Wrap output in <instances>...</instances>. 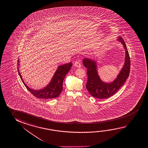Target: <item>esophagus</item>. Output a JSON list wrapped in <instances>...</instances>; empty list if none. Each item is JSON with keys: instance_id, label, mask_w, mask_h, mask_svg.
<instances>
[{"instance_id": "obj_1", "label": "esophagus", "mask_w": 148, "mask_h": 148, "mask_svg": "<svg viewBox=\"0 0 148 148\" xmlns=\"http://www.w3.org/2000/svg\"><path fill=\"white\" fill-rule=\"evenodd\" d=\"M74 66L76 67V68H80L81 67V63L79 61H76L74 63Z\"/></svg>"}]
</instances>
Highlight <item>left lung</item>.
Returning <instances> with one entry per match:
<instances>
[{"instance_id":"8db88e82","label":"left lung","mask_w":148,"mask_h":148,"mask_svg":"<svg viewBox=\"0 0 148 148\" xmlns=\"http://www.w3.org/2000/svg\"><path fill=\"white\" fill-rule=\"evenodd\" d=\"M117 40L123 45L125 51V57L123 66L114 81L110 82L102 81L97 72L96 61L88 58H85L82 60L84 66L87 68L88 80L86 88L93 97L103 99L112 97L120 89L128 77L131 63L127 49L122 37L119 36Z\"/></svg>"}]
</instances>
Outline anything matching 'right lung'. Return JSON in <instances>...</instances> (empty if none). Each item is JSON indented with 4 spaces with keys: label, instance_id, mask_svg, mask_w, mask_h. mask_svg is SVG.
I'll return each instance as SVG.
<instances>
[{
    "label": "right lung",
    "instance_id": "add662e5",
    "mask_svg": "<svg viewBox=\"0 0 148 148\" xmlns=\"http://www.w3.org/2000/svg\"><path fill=\"white\" fill-rule=\"evenodd\" d=\"M17 62V69L18 74L20 75V78L25 86L26 87L28 90H29V92H31L32 95H34V97L43 99H51L58 97L63 88L62 84L64 78L65 77L66 75L69 72V71L70 70L72 66H73V63L70 62L67 64H64L63 65L58 66L55 73L51 78V82L48 85L45 87H44L43 89L34 90L29 87L26 85V84L25 83L18 68V66H20L19 64V59L18 60Z\"/></svg>",
    "mask_w": 148,
    "mask_h": 148
}]
</instances>
